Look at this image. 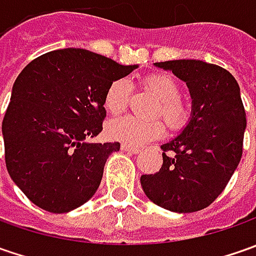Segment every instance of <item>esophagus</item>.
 <instances>
[{"label":"esophagus","mask_w":256,"mask_h":256,"mask_svg":"<svg viewBox=\"0 0 256 256\" xmlns=\"http://www.w3.org/2000/svg\"><path fill=\"white\" fill-rule=\"evenodd\" d=\"M121 150H122V151H125V152H130V154L140 152V148L131 146V145H128V144H122V145H121Z\"/></svg>","instance_id":"obj_1"}]
</instances>
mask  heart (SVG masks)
Wrapping results in <instances>:
<instances>
[{
	"instance_id": "b5f03b06",
	"label": "heart",
	"mask_w": 256,
	"mask_h": 256,
	"mask_svg": "<svg viewBox=\"0 0 256 256\" xmlns=\"http://www.w3.org/2000/svg\"><path fill=\"white\" fill-rule=\"evenodd\" d=\"M144 84L146 85L160 100L162 115L166 125L171 130H181L190 120V108L182 101L181 86L178 81L170 74H151L144 78ZM132 86L130 81L120 78L110 84L104 95V108L111 115L122 114L131 96ZM108 135L128 145H144L156 140L164 132V125L158 120H138L134 116H122L114 120L108 124Z\"/></svg>"
}]
</instances>
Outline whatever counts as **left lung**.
<instances>
[{"mask_svg":"<svg viewBox=\"0 0 256 256\" xmlns=\"http://www.w3.org/2000/svg\"><path fill=\"white\" fill-rule=\"evenodd\" d=\"M186 82L188 125L161 145L162 166L141 176L145 195L168 211L188 214L211 205L241 161L246 115L236 80L220 65L198 60L155 62Z\"/></svg>","mask_w":256,"mask_h":256,"instance_id":"obj_1","label":"left lung"}]
</instances>
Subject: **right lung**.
Instances as JSON below:
<instances>
[{
  "mask_svg": "<svg viewBox=\"0 0 256 256\" xmlns=\"http://www.w3.org/2000/svg\"><path fill=\"white\" fill-rule=\"evenodd\" d=\"M136 66L65 48L35 58L18 75L2 120L5 165L36 206L70 212L98 190L104 165L120 142L85 140L102 131L110 84Z\"/></svg>",
  "mask_w": 256,
  "mask_h": 256,
  "instance_id": "obj_1",
  "label": "right lung"
}]
</instances>
